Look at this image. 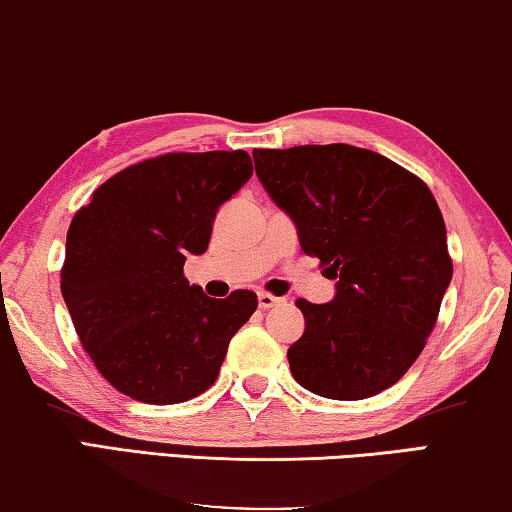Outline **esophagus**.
Listing matches in <instances>:
<instances>
[{"mask_svg": "<svg viewBox=\"0 0 512 512\" xmlns=\"http://www.w3.org/2000/svg\"><path fill=\"white\" fill-rule=\"evenodd\" d=\"M281 302H286V300L279 298V295H272V293H268V291L258 293V305H261V309L277 307V305H281Z\"/></svg>", "mask_w": 512, "mask_h": 512, "instance_id": "obj_1", "label": "esophagus"}]
</instances>
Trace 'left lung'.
I'll return each mask as SVG.
<instances>
[{
  "mask_svg": "<svg viewBox=\"0 0 512 512\" xmlns=\"http://www.w3.org/2000/svg\"><path fill=\"white\" fill-rule=\"evenodd\" d=\"M254 164L302 251L339 279L328 305L295 300L293 379L328 399L379 395L418 360L453 279L436 198L411 170L344 143L254 150Z\"/></svg>",
  "mask_w": 512,
  "mask_h": 512,
  "instance_id": "1",
  "label": "left lung"
}]
</instances>
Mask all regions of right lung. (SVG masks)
Masks as SVG:
<instances>
[{
    "label": "right lung",
    "instance_id": "add662e5",
    "mask_svg": "<svg viewBox=\"0 0 512 512\" xmlns=\"http://www.w3.org/2000/svg\"><path fill=\"white\" fill-rule=\"evenodd\" d=\"M254 173L244 150L168 152L115 173L66 233L62 295L80 344L115 390L180 404L217 381L254 291L207 298L184 261L205 254L221 203Z\"/></svg>",
    "mask_w": 512,
    "mask_h": 512
}]
</instances>
